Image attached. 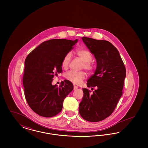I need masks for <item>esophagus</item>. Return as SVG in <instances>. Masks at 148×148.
Listing matches in <instances>:
<instances>
[{
	"instance_id": "obj_1",
	"label": "esophagus",
	"mask_w": 148,
	"mask_h": 148,
	"mask_svg": "<svg viewBox=\"0 0 148 148\" xmlns=\"http://www.w3.org/2000/svg\"><path fill=\"white\" fill-rule=\"evenodd\" d=\"M77 88H78V87H77V86L74 85V89H73V90H76Z\"/></svg>"
}]
</instances>
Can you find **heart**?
I'll list each match as a JSON object with an SVG mask.
<instances>
[{
  "label": "heart",
  "instance_id": "b5f03b06",
  "mask_svg": "<svg viewBox=\"0 0 148 148\" xmlns=\"http://www.w3.org/2000/svg\"><path fill=\"white\" fill-rule=\"evenodd\" d=\"M76 54L83 62L82 68H84L89 72H92L94 69V65L91 63L92 56L90 51L88 50L79 49L76 50ZM71 53H69L64 57L62 62V66L64 69H66L68 68L71 62ZM65 77L68 80H69L73 83L79 84L86 77V74L83 71L77 72L70 71L65 74Z\"/></svg>",
  "mask_w": 148,
  "mask_h": 148
}]
</instances>
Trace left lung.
Masks as SVG:
<instances>
[{
	"label": "left lung",
	"mask_w": 148,
	"mask_h": 148,
	"mask_svg": "<svg viewBox=\"0 0 148 148\" xmlns=\"http://www.w3.org/2000/svg\"><path fill=\"white\" fill-rule=\"evenodd\" d=\"M82 40L97 60L94 74L87 81L90 91L84 88L79 112L84 119L98 122L110 116L123 94L126 69L118 49L111 42L83 37Z\"/></svg>",
	"instance_id": "obj_1"
}]
</instances>
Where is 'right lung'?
Segmentation results:
<instances>
[{
  "mask_svg": "<svg viewBox=\"0 0 148 148\" xmlns=\"http://www.w3.org/2000/svg\"><path fill=\"white\" fill-rule=\"evenodd\" d=\"M77 42L54 39L42 42L26 58L23 78L24 94L30 108L44 117L60 113L64 100L73 89L69 80H64L59 87L52 84L54 75L62 71L64 56Z\"/></svg>",
  "mask_w": 148,
  "mask_h": 148,
  "instance_id": "add662e5",
  "label": "right lung"
}]
</instances>
